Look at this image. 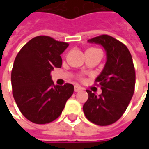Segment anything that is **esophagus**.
Returning <instances> with one entry per match:
<instances>
[{
	"mask_svg": "<svg viewBox=\"0 0 149 149\" xmlns=\"http://www.w3.org/2000/svg\"><path fill=\"white\" fill-rule=\"evenodd\" d=\"M83 88L82 87H79V86H78V85H75L74 86V92H79V91H80V90H82Z\"/></svg>",
	"mask_w": 149,
	"mask_h": 149,
	"instance_id": "1",
	"label": "esophagus"
}]
</instances>
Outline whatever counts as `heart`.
I'll return each instance as SVG.
<instances>
[{
  "label": "heart",
  "mask_w": 149,
  "mask_h": 149,
  "mask_svg": "<svg viewBox=\"0 0 149 149\" xmlns=\"http://www.w3.org/2000/svg\"><path fill=\"white\" fill-rule=\"evenodd\" d=\"M95 49H95V48H90V49H88L87 51H91V50H95ZM87 51H86V52H87ZM81 79H83L81 78Z\"/></svg>",
  "instance_id": "1"
}]
</instances>
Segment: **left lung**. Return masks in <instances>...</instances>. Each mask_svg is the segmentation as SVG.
Segmentation results:
<instances>
[{
    "instance_id": "obj_1",
    "label": "left lung",
    "mask_w": 149,
    "mask_h": 149,
    "mask_svg": "<svg viewBox=\"0 0 149 149\" xmlns=\"http://www.w3.org/2000/svg\"><path fill=\"white\" fill-rule=\"evenodd\" d=\"M88 41L104 46L107 61L95 82L102 89V94L97 96L87 89L89 98L84 104L83 110L90 122L107 126L122 117L134 95V65L127 46L115 38L101 35Z\"/></svg>"
}]
</instances>
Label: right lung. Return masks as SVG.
Here are the masks:
<instances>
[{
    "label": "right lung",
    "instance_id": "right-lung-1",
    "mask_svg": "<svg viewBox=\"0 0 149 149\" xmlns=\"http://www.w3.org/2000/svg\"><path fill=\"white\" fill-rule=\"evenodd\" d=\"M66 42L46 36L31 39L17 54L11 70V86L20 111L31 122L45 124L61 114L74 93L73 84L54 85L50 72L60 68Z\"/></svg>",
    "mask_w": 149,
    "mask_h": 149
}]
</instances>
